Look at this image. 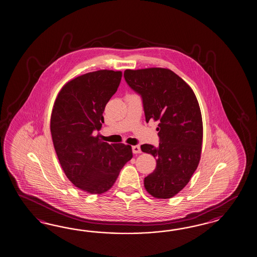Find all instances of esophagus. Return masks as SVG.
<instances>
[{
  "label": "esophagus",
  "instance_id": "34e87169",
  "mask_svg": "<svg viewBox=\"0 0 257 257\" xmlns=\"http://www.w3.org/2000/svg\"><path fill=\"white\" fill-rule=\"evenodd\" d=\"M133 153L135 154H138V153H141V150H140V147L139 145H136V146L132 147Z\"/></svg>",
  "mask_w": 257,
  "mask_h": 257
}]
</instances>
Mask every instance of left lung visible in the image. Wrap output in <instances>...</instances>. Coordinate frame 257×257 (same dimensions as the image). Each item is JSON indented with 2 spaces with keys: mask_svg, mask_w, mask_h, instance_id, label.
I'll list each match as a JSON object with an SVG mask.
<instances>
[{
  "mask_svg": "<svg viewBox=\"0 0 257 257\" xmlns=\"http://www.w3.org/2000/svg\"><path fill=\"white\" fill-rule=\"evenodd\" d=\"M126 82L143 100L147 122L159 121V146L141 145L156 158V168L144 179L147 192L167 199L188 184L201 157L203 122L194 90L167 68L124 71Z\"/></svg>",
  "mask_w": 257,
  "mask_h": 257,
  "instance_id": "obj_1",
  "label": "left lung"
}]
</instances>
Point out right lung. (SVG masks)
Masks as SVG:
<instances>
[{
  "instance_id": "1",
  "label": "right lung",
  "mask_w": 257,
  "mask_h": 257,
  "mask_svg": "<svg viewBox=\"0 0 257 257\" xmlns=\"http://www.w3.org/2000/svg\"><path fill=\"white\" fill-rule=\"evenodd\" d=\"M120 71L98 70L64 84L50 118V132L61 167L76 187L91 194L107 192L132 159V147L108 144L94 136L104 122L105 104L118 90Z\"/></svg>"
}]
</instances>
